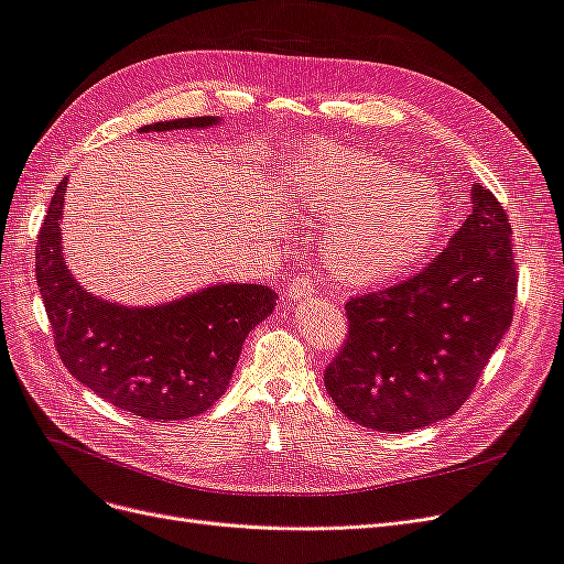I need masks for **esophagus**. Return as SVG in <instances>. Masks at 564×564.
<instances>
[{"mask_svg":"<svg viewBox=\"0 0 564 564\" xmlns=\"http://www.w3.org/2000/svg\"><path fill=\"white\" fill-rule=\"evenodd\" d=\"M313 292H315V286H313V280L308 272H301V275H296L292 282L286 284L289 301H303V299H308Z\"/></svg>","mask_w":564,"mask_h":564,"instance_id":"34e87169","label":"esophagus"}]
</instances>
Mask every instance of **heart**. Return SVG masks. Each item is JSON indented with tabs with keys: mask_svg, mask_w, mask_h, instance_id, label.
I'll return each instance as SVG.
<instances>
[{
	"mask_svg": "<svg viewBox=\"0 0 564 564\" xmlns=\"http://www.w3.org/2000/svg\"><path fill=\"white\" fill-rule=\"evenodd\" d=\"M303 209L329 220L327 261L355 284L388 280L433 245L440 204L431 183L398 164L340 145H313L289 169Z\"/></svg>",
	"mask_w": 564,
	"mask_h": 564,
	"instance_id": "1",
	"label": "heart"
}]
</instances>
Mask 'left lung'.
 <instances>
[{
  "instance_id": "obj_1",
  "label": "left lung",
  "mask_w": 564,
  "mask_h": 564,
  "mask_svg": "<svg viewBox=\"0 0 564 564\" xmlns=\"http://www.w3.org/2000/svg\"><path fill=\"white\" fill-rule=\"evenodd\" d=\"M470 204L433 263L346 303L348 336L324 386L365 429L409 433L452 416L510 327L518 292L513 230L487 187L473 185Z\"/></svg>"
}]
</instances>
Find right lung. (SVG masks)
<instances>
[{
	"instance_id": "add662e5",
	"label": "right lung",
	"mask_w": 564,
	"mask_h": 564,
	"mask_svg": "<svg viewBox=\"0 0 564 564\" xmlns=\"http://www.w3.org/2000/svg\"><path fill=\"white\" fill-rule=\"evenodd\" d=\"M218 117H185L139 129H209ZM67 178L51 197L37 237V286L73 377L98 398L148 421L197 416L224 395L249 332L278 305L263 284H212L148 308L110 303L84 289L63 259Z\"/></svg>"
}]
</instances>
